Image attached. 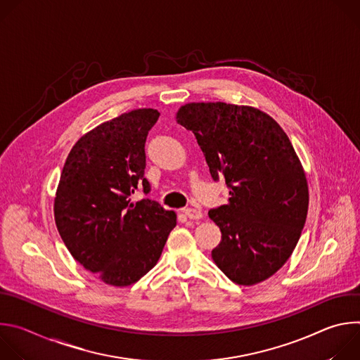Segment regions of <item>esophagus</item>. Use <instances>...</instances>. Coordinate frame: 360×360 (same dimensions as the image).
Segmentation results:
<instances>
[{
  "label": "esophagus",
  "mask_w": 360,
  "mask_h": 360,
  "mask_svg": "<svg viewBox=\"0 0 360 360\" xmlns=\"http://www.w3.org/2000/svg\"><path fill=\"white\" fill-rule=\"evenodd\" d=\"M184 214L189 218V219H200L202 218V212L199 210H193V208H185Z\"/></svg>",
  "instance_id": "1"
}]
</instances>
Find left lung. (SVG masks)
<instances>
[{"mask_svg":"<svg viewBox=\"0 0 360 360\" xmlns=\"http://www.w3.org/2000/svg\"><path fill=\"white\" fill-rule=\"evenodd\" d=\"M176 121L195 135L212 179L229 188L228 203L208 212L222 233L214 262L238 285L271 278L292 255L309 205L288 135L268 114L225 102L185 104Z\"/></svg>","mask_w":360,"mask_h":360,"instance_id":"obj_1","label":"left lung"}]
</instances>
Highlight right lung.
I'll return each instance as SVG.
<instances>
[{
  "instance_id": "add662e5",
  "label": "right lung",
  "mask_w": 360,
  "mask_h": 360,
  "mask_svg": "<svg viewBox=\"0 0 360 360\" xmlns=\"http://www.w3.org/2000/svg\"><path fill=\"white\" fill-rule=\"evenodd\" d=\"M160 112L134 110L98 125L72 146L61 172L57 229L86 271L112 286H128L157 265L176 214L148 198L145 141Z\"/></svg>"
}]
</instances>
